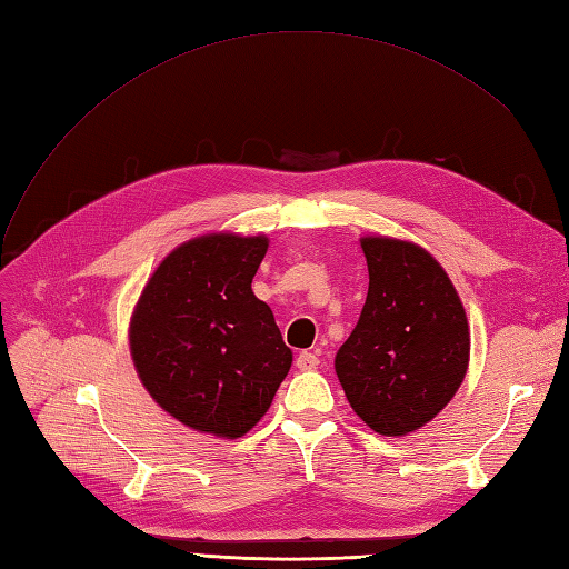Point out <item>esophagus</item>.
I'll list each match as a JSON object with an SVG mask.
<instances>
[{"label":"esophagus","instance_id":"obj_1","mask_svg":"<svg viewBox=\"0 0 569 569\" xmlns=\"http://www.w3.org/2000/svg\"><path fill=\"white\" fill-rule=\"evenodd\" d=\"M318 363H320V358L311 351H301L297 356V368L299 370H313V368H318Z\"/></svg>","mask_w":569,"mask_h":569}]
</instances>
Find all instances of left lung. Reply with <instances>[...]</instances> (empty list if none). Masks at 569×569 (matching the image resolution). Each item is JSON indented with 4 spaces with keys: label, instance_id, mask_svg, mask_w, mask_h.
<instances>
[{
    "label": "left lung",
    "instance_id": "8db88e82",
    "mask_svg": "<svg viewBox=\"0 0 569 569\" xmlns=\"http://www.w3.org/2000/svg\"><path fill=\"white\" fill-rule=\"evenodd\" d=\"M368 297L337 351L343 393L375 432L420 429L453 399L470 358L465 308L449 274L425 249L387 237L360 239Z\"/></svg>",
    "mask_w": 569,
    "mask_h": 569
}]
</instances>
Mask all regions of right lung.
Segmentation results:
<instances>
[{"instance_id": "add662e5", "label": "right lung", "mask_w": 569, "mask_h": 569, "mask_svg": "<svg viewBox=\"0 0 569 569\" xmlns=\"http://www.w3.org/2000/svg\"><path fill=\"white\" fill-rule=\"evenodd\" d=\"M266 237L209 234L178 247L151 274L130 325L134 368L182 425L242 437L266 416L291 351L251 280Z\"/></svg>"}]
</instances>
